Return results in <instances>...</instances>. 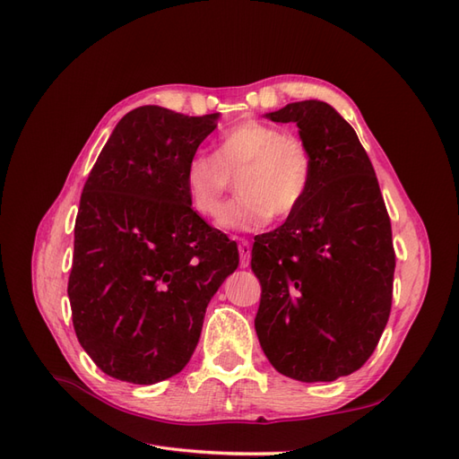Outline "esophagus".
Wrapping results in <instances>:
<instances>
[{
  "label": "esophagus",
  "mask_w": 459,
  "mask_h": 459,
  "mask_svg": "<svg viewBox=\"0 0 459 459\" xmlns=\"http://www.w3.org/2000/svg\"><path fill=\"white\" fill-rule=\"evenodd\" d=\"M251 251L253 247L247 239H239V256H241V266L247 268L248 262H251Z\"/></svg>",
  "instance_id": "34e87169"
}]
</instances>
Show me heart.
Here are the masks:
<instances>
[{
  "label": "heart",
  "instance_id": "1",
  "mask_svg": "<svg viewBox=\"0 0 459 459\" xmlns=\"http://www.w3.org/2000/svg\"><path fill=\"white\" fill-rule=\"evenodd\" d=\"M236 178L240 197L220 213L226 230L256 231L293 214L307 201L314 159L302 137L262 120H243L220 135L212 157L195 155L184 170V186L195 212L214 218Z\"/></svg>",
  "mask_w": 459,
  "mask_h": 459
}]
</instances>
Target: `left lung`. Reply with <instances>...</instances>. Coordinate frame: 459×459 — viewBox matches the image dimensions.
I'll return each instance as SVG.
<instances>
[{"label":"left lung","mask_w":459,"mask_h":459,"mask_svg":"<svg viewBox=\"0 0 459 459\" xmlns=\"http://www.w3.org/2000/svg\"><path fill=\"white\" fill-rule=\"evenodd\" d=\"M266 117L297 124L314 179L283 226L255 238L251 268L262 287L255 329L280 373L335 381L368 362L388 322L391 218L366 149L335 108L308 100Z\"/></svg>","instance_id":"left-lung-1"}]
</instances>
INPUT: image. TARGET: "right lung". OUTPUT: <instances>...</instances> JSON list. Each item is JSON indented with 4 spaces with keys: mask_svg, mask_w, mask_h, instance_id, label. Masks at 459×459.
<instances>
[{
    "mask_svg": "<svg viewBox=\"0 0 459 459\" xmlns=\"http://www.w3.org/2000/svg\"><path fill=\"white\" fill-rule=\"evenodd\" d=\"M157 105L124 117L80 197L68 299L95 366L134 385L179 373L239 251L193 211L186 164L218 126Z\"/></svg>",
    "mask_w": 459,
    "mask_h": 459,
    "instance_id": "add662e5",
    "label": "right lung"
}]
</instances>
